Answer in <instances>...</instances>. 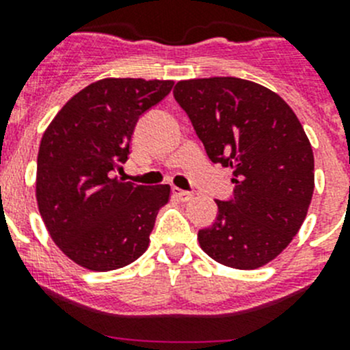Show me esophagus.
<instances>
[{
    "label": "esophagus",
    "instance_id": "esophagus-1",
    "mask_svg": "<svg viewBox=\"0 0 350 350\" xmlns=\"http://www.w3.org/2000/svg\"><path fill=\"white\" fill-rule=\"evenodd\" d=\"M172 193L173 196L177 198V200H180V202H189L191 198H193V193H189V191H182L178 189V187H173Z\"/></svg>",
    "mask_w": 350,
    "mask_h": 350
}]
</instances>
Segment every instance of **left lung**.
Listing matches in <instances>:
<instances>
[{"mask_svg":"<svg viewBox=\"0 0 350 350\" xmlns=\"http://www.w3.org/2000/svg\"><path fill=\"white\" fill-rule=\"evenodd\" d=\"M173 96L212 163L233 170L231 202L198 231L224 267L256 270L286 249L314 194V152L301 122L277 92L234 77L180 80Z\"/></svg>","mask_w":350,"mask_h":350,"instance_id":"1","label":"left lung"}]
</instances>
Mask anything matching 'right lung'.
<instances>
[{
	"instance_id": "obj_1",
	"label": "right lung",
	"mask_w": 350,
	"mask_h": 350,
	"mask_svg": "<svg viewBox=\"0 0 350 350\" xmlns=\"http://www.w3.org/2000/svg\"><path fill=\"white\" fill-rule=\"evenodd\" d=\"M173 80L103 79L77 92L40 142L36 202L49 234L79 267L110 271L148 247L170 185H135L113 177L128 161L138 119Z\"/></svg>"
}]
</instances>
